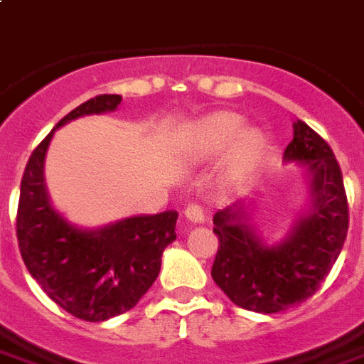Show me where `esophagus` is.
<instances>
[{"label": "esophagus", "instance_id": "34e87169", "mask_svg": "<svg viewBox=\"0 0 364 364\" xmlns=\"http://www.w3.org/2000/svg\"><path fill=\"white\" fill-rule=\"evenodd\" d=\"M185 218L191 222V224H203L205 222V215H203V209H201L198 203H191L185 209Z\"/></svg>", "mask_w": 364, "mask_h": 364}]
</instances>
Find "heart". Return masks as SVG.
Here are the masks:
<instances>
[{"instance_id": "1", "label": "heart", "mask_w": 364, "mask_h": 364, "mask_svg": "<svg viewBox=\"0 0 364 364\" xmlns=\"http://www.w3.org/2000/svg\"><path fill=\"white\" fill-rule=\"evenodd\" d=\"M267 136L253 127H246V118L233 111H216L201 116L183 131V157L194 163L215 159L228 148L224 172L229 179H239L261 163L267 151Z\"/></svg>"}]
</instances>
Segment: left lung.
Here are the masks:
<instances>
[{
  "mask_svg": "<svg viewBox=\"0 0 364 364\" xmlns=\"http://www.w3.org/2000/svg\"><path fill=\"white\" fill-rule=\"evenodd\" d=\"M283 159L307 170L311 192L307 215L296 220L285 239L264 242L242 201L213 218L218 252L210 276L235 305L253 313H279L311 298L328 277L348 233L343 172L328 142L298 120Z\"/></svg>",
  "mask_w": 364,
  "mask_h": 364,
  "instance_id": "obj_1",
  "label": "left lung"
}]
</instances>
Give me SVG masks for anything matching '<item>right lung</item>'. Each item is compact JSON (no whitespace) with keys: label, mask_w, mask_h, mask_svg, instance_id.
Returning a JSON list of instances; mask_svg holds the SVG:
<instances>
[{"label":"right lung","mask_w":364,"mask_h":364,"mask_svg":"<svg viewBox=\"0 0 364 364\" xmlns=\"http://www.w3.org/2000/svg\"><path fill=\"white\" fill-rule=\"evenodd\" d=\"M120 102L118 94H102L75 107L36 146L21 177L16 215L21 259L55 304L87 322L133 309L157 279L164 248L176 240V210L83 229L51 207L44 159L55 129L79 116L114 111Z\"/></svg>","instance_id":"right-lung-1"}]
</instances>
